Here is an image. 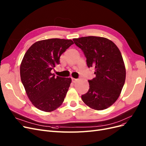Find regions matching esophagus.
Returning a JSON list of instances; mask_svg holds the SVG:
<instances>
[{"mask_svg": "<svg viewBox=\"0 0 146 146\" xmlns=\"http://www.w3.org/2000/svg\"><path fill=\"white\" fill-rule=\"evenodd\" d=\"M72 82H73V83H75V82H76L78 81V79H75V78H72Z\"/></svg>", "mask_w": 146, "mask_h": 146, "instance_id": "esophagus-1", "label": "esophagus"}]
</instances>
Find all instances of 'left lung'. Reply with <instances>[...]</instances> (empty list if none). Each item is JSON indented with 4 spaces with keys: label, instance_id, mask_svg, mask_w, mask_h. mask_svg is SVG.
<instances>
[{
    "label": "left lung",
    "instance_id": "left-lung-1",
    "mask_svg": "<svg viewBox=\"0 0 146 146\" xmlns=\"http://www.w3.org/2000/svg\"><path fill=\"white\" fill-rule=\"evenodd\" d=\"M87 58V66L94 68L96 77L88 80L90 88L82 100L91 108L103 110L119 97L125 82L126 69L121 52L112 41L88 36L73 39Z\"/></svg>",
    "mask_w": 146,
    "mask_h": 146
}]
</instances>
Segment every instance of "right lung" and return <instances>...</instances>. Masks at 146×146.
<instances>
[{
	"label": "right lung",
	"instance_id": "obj_1",
	"mask_svg": "<svg viewBox=\"0 0 146 146\" xmlns=\"http://www.w3.org/2000/svg\"><path fill=\"white\" fill-rule=\"evenodd\" d=\"M73 44L71 40H44L35 42L25 54L20 65L21 80L29 100L38 110L50 112L63 103L72 79L56 77L51 71Z\"/></svg>",
	"mask_w": 146,
	"mask_h": 146
}]
</instances>
